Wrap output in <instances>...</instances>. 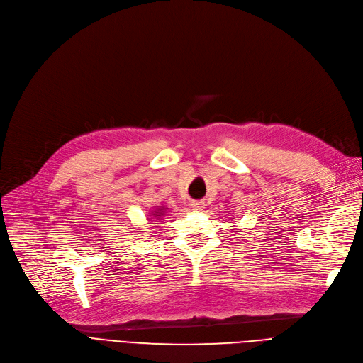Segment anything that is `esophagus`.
I'll return each mask as SVG.
<instances>
[{
  "instance_id": "esophagus-1",
  "label": "esophagus",
  "mask_w": 363,
  "mask_h": 363,
  "mask_svg": "<svg viewBox=\"0 0 363 363\" xmlns=\"http://www.w3.org/2000/svg\"><path fill=\"white\" fill-rule=\"evenodd\" d=\"M190 206H191L193 209H196V211H202V209L205 208V203H203L202 201H193V202L190 203Z\"/></svg>"
}]
</instances>
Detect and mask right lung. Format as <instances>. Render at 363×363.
<instances>
[{
  "mask_svg": "<svg viewBox=\"0 0 363 363\" xmlns=\"http://www.w3.org/2000/svg\"><path fill=\"white\" fill-rule=\"evenodd\" d=\"M161 209H162V208H160V209H158V211H154V213H152V214H150V216H152V218H157V220H158V217H161V216H164V213H162V211H161Z\"/></svg>",
  "mask_w": 363,
  "mask_h": 363,
  "instance_id": "1",
  "label": "right lung"
}]
</instances>
